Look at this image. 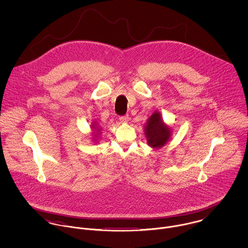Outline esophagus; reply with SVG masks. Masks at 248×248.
<instances>
[{"label":"esophagus","mask_w":248,"mask_h":248,"mask_svg":"<svg viewBox=\"0 0 248 248\" xmlns=\"http://www.w3.org/2000/svg\"><path fill=\"white\" fill-rule=\"evenodd\" d=\"M128 120H129V116L128 115H122V116L119 117V121L121 123H126V122H128Z\"/></svg>","instance_id":"esophagus-1"}]
</instances>
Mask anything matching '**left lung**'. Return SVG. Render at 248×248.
I'll use <instances>...</instances> for the list:
<instances>
[{"instance_id":"left-lung-1","label":"left lung","mask_w":248,"mask_h":248,"mask_svg":"<svg viewBox=\"0 0 248 248\" xmlns=\"http://www.w3.org/2000/svg\"><path fill=\"white\" fill-rule=\"evenodd\" d=\"M148 144L153 148H160L166 144L171 137V130L163 123L159 112L155 111L148 119L145 128Z\"/></svg>"}]
</instances>
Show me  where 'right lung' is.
<instances>
[{"mask_svg":"<svg viewBox=\"0 0 248 248\" xmlns=\"http://www.w3.org/2000/svg\"><path fill=\"white\" fill-rule=\"evenodd\" d=\"M92 128H93V129H95V130H97V129H96V127H95V125H92ZM95 132H96V131H95Z\"/></svg>","mask_w":248,"mask_h":248,"instance_id":"add662e5","label":"right lung"}]
</instances>
